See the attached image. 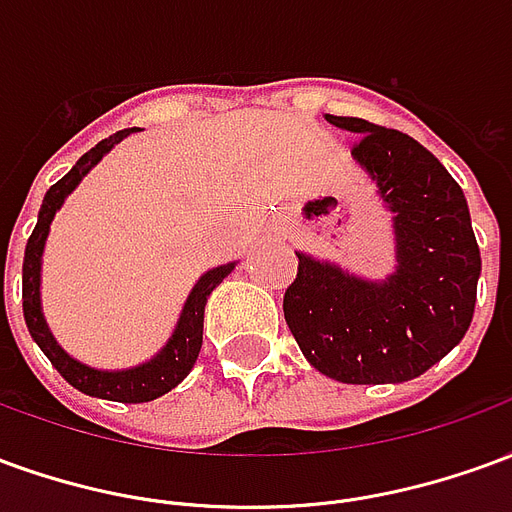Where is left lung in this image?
Masks as SVG:
<instances>
[{
  "label": "left lung",
  "instance_id": "obj_1",
  "mask_svg": "<svg viewBox=\"0 0 512 512\" xmlns=\"http://www.w3.org/2000/svg\"><path fill=\"white\" fill-rule=\"evenodd\" d=\"M356 134L351 156L392 213L395 268L359 277L296 252L285 321L318 373L343 384H403L441 362L469 332L480 249L461 186L408 134L326 115Z\"/></svg>",
  "mask_w": 512,
  "mask_h": 512
}]
</instances>
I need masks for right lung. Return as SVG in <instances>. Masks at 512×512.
Returning a JSON list of instances; mask_svg holds the SVG:
<instances>
[{
  "label": "right lung",
  "mask_w": 512,
  "mask_h": 512,
  "mask_svg": "<svg viewBox=\"0 0 512 512\" xmlns=\"http://www.w3.org/2000/svg\"><path fill=\"white\" fill-rule=\"evenodd\" d=\"M131 131H117L104 142H98L93 150H87L73 169L60 178L43 197L40 205L38 224L29 235L27 252H24V277H21V299H24V321L32 334V340L40 345V351L49 356V362L60 376L71 386H76L79 392L90 397H101V400H117V403H147L156 397L167 395L169 389L189 376L191 367L197 362L202 348V321H205V304L213 290L222 285V279L233 271L238 263H224L211 271H205L197 285L191 288V293L183 301V310L178 315V323L169 334V340L161 345V351L145 359L142 365L123 367V370H101V367H90L73 359L51 334L46 315H43V301H40V271H43V249H46V238H49L51 222L60 211L65 200L71 197L76 186L82 183L93 167H98L104 156L115 145H120Z\"/></svg>",
  "instance_id": "obj_1"
}]
</instances>
